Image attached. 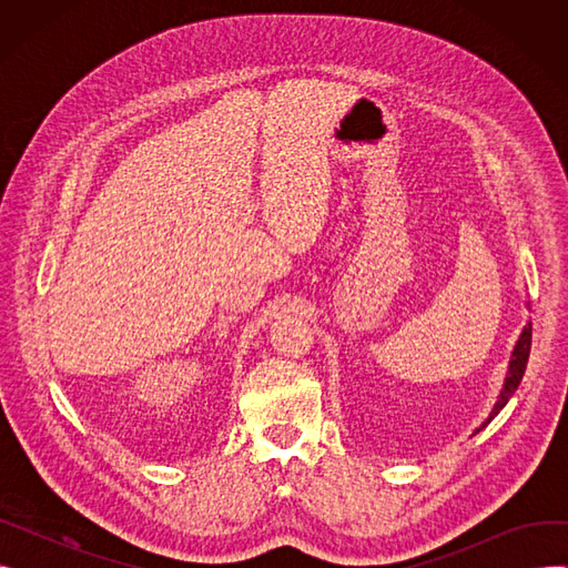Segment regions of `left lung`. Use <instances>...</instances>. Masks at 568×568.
I'll list each match as a JSON object with an SVG mask.
<instances>
[{"label":"left lung","instance_id":"left-lung-1","mask_svg":"<svg viewBox=\"0 0 568 568\" xmlns=\"http://www.w3.org/2000/svg\"><path fill=\"white\" fill-rule=\"evenodd\" d=\"M529 347H531V322H527V324L523 326V334H520L518 343L514 345L511 362H509V371H506V377H504V386H501V392H499V396H497V403H495V407H493V412H490L488 419L484 422V426H486L488 422H493L495 416L501 412V407H504L506 403H509V400H511V396L516 394L518 384H520V379H523V375H525V368H527ZM484 426H481V428H484ZM481 428H476V433H479Z\"/></svg>","mask_w":568,"mask_h":568}]
</instances>
